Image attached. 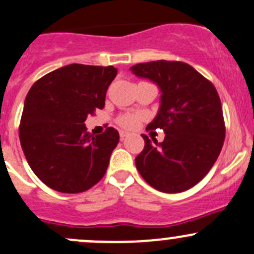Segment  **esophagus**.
Returning a JSON list of instances; mask_svg holds the SVG:
<instances>
[{
	"mask_svg": "<svg viewBox=\"0 0 254 254\" xmlns=\"http://www.w3.org/2000/svg\"><path fill=\"white\" fill-rule=\"evenodd\" d=\"M127 135H129V132H127V131H120V139L124 140L125 137L127 136Z\"/></svg>",
	"mask_w": 254,
	"mask_h": 254,
	"instance_id": "esophagus-1",
	"label": "esophagus"
}]
</instances>
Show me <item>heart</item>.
Wrapping results in <instances>:
<instances>
[{"label": "heart", "mask_w": 254, "mask_h": 254, "mask_svg": "<svg viewBox=\"0 0 254 254\" xmlns=\"http://www.w3.org/2000/svg\"><path fill=\"white\" fill-rule=\"evenodd\" d=\"M120 127H125V129H132L139 123V117L135 114H124L118 119Z\"/></svg>", "instance_id": "obj_1"}]
</instances>
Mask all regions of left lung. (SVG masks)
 <instances>
[{
  "instance_id": "obj_1",
  "label": "left lung",
  "mask_w": 254,
  "mask_h": 254,
  "mask_svg": "<svg viewBox=\"0 0 254 254\" xmlns=\"http://www.w3.org/2000/svg\"><path fill=\"white\" fill-rule=\"evenodd\" d=\"M130 70L159 87V112L147 129L165 132L162 142L141 135L145 146L135 157L137 171L157 191H186L207 175L222 149L226 131L217 90L184 62H147Z\"/></svg>"
}]
</instances>
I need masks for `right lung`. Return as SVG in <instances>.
<instances>
[{
    "instance_id": "1",
    "label": "right lung",
    "mask_w": 254,
    "mask_h": 254,
    "mask_svg": "<svg viewBox=\"0 0 254 254\" xmlns=\"http://www.w3.org/2000/svg\"><path fill=\"white\" fill-rule=\"evenodd\" d=\"M113 65L68 64L37 80L24 100L19 140L27 162L43 184L58 192L87 191L104 176L119 132L87 131L85 119L103 109Z\"/></svg>"
}]
</instances>
